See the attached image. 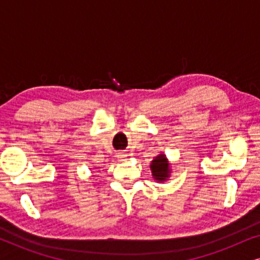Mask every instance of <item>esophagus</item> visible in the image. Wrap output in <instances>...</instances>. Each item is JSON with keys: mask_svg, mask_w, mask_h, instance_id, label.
<instances>
[{"mask_svg": "<svg viewBox=\"0 0 260 260\" xmlns=\"http://www.w3.org/2000/svg\"><path fill=\"white\" fill-rule=\"evenodd\" d=\"M126 156H127V155L125 154V152H119V154L117 155V157H118L119 161H123V159H125Z\"/></svg>", "mask_w": 260, "mask_h": 260, "instance_id": "esophagus-1", "label": "esophagus"}]
</instances>
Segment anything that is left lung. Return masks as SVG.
<instances>
[{"label": "left lung", "instance_id": "obj_1", "mask_svg": "<svg viewBox=\"0 0 260 260\" xmlns=\"http://www.w3.org/2000/svg\"><path fill=\"white\" fill-rule=\"evenodd\" d=\"M150 170L152 179L156 182H165V181L169 180L170 174H172V168H170V162L166 154H158L156 157H154L150 163Z\"/></svg>", "mask_w": 260, "mask_h": 260}]
</instances>
